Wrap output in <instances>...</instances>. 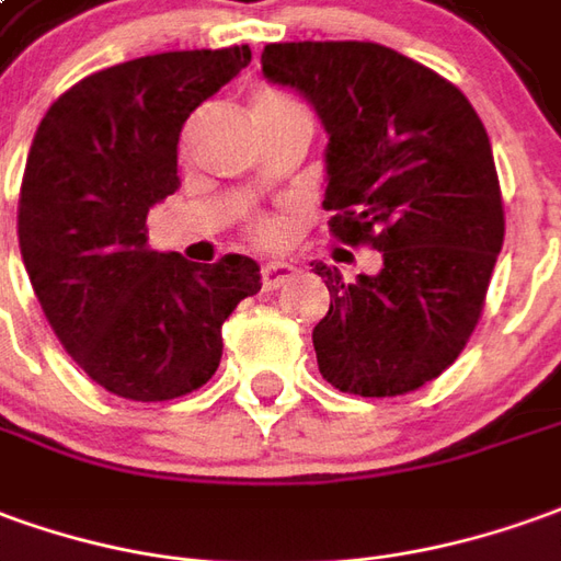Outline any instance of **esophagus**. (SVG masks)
Here are the masks:
<instances>
[{
	"label": "esophagus",
	"mask_w": 561,
	"mask_h": 561,
	"mask_svg": "<svg viewBox=\"0 0 561 561\" xmlns=\"http://www.w3.org/2000/svg\"><path fill=\"white\" fill-rule=\"evenodd\" d=\"M296 274V265L293 262H284V259H272L262 265V284L268 289H277L284 280H289Z\"/></svg>",
	"instance_id": "34e87169"
}]
</instances>
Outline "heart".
<instances>
[{"instance_id":"1","label":"heart","mask_w":561,"mask_h":561,"mask_svg":"<svg viewBox=\"0 0 561 561\" xmlns=\"http://www.w3.org/2000/svg\"><path fill=\"white\" fill-rule=\"evenodd\" d=\"M280 94H272V91H265V94L256 96V103L262 100H277ZM284 231H287V222L284 219H277V216H265V219H259L256 226H253V234H256V241L262 243H277L284 238Z\"/></svg>"}]
</instances>
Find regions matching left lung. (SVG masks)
<instances>
[{
	"instance_id": "8db88e82",
	"label": "left lung",
	"mask_w": 561,
	"mask_h": 561,
	"mask_svg": "<svg viewBox=\"0 0 561 561\" xmlns=\"http://www.w3.org/2000/svg\"><path fill=\"white\" fill-rule=\"evenodd\" d=\"M262 76L327 130L330 231L381 253L373 274L314 272L330 311L311 339L320 376L360 397L434 381L465 351L504 243L492 142L451 81L376 42H277Z\"/></svg>"
}]
</instances>
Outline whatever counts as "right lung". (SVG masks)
<instances>
[{
	"instance_id": "right-lung-1",
	"label": "right lung",
	"mask_w": 561,
	"mask_h": 561,
	"mask_svg": "<svg viewBox=\"0 0 561 561\" xmlns=\"http://www.w3.org/2000/svg\"><path fill=\"white\" fill-rule=\"evenodd\" d=\"M250 64V48L168 51L100 69L45 112L21 183L18 238L60 345L100 388L161 403L198 391L222 323L262 289L250 256L214 265L149 250L146 216L180 188L185 118Z\"/></svg>"
}]
</instances>
